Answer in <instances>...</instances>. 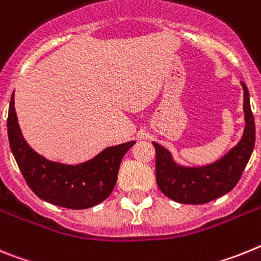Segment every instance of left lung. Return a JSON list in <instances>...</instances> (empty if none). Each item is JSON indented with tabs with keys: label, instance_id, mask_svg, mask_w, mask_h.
I'll use <instances>...</instances> for the list:
<instances>
[{
	"label": "left lung",
	"instance_id": "left-lung-1",
	"mask_svg": "<svg viewBox=\"0 0 261 261\" xmlns=\"http://www.w3.org/2000/svg\"><path fill=\"white\" fill-rule=\"evenodd\" d=\"M244 90V127L239 143L223 158L203 167H184L174 162L171 152L152 142L156 149V182L159 189L178 203L202 205L234 189L242 177L255 146V121L251 112L250 93Z\"/></svg>",
	"mask_w": 261,
	"mask_h": 261
}]
</instances>
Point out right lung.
<instances>
[{"label": "right lung", "mask_w": 261, "mask_h": 261, "mask_svg": "<svg viewBox=\"0 0 261 261\" xmlns=\"http://www.w3.org/2000/svg\"><path fill=\"white\" fill-rule=\"evenodd\" d=\"M10 149L27 185L36 196L67 209H88L110 196L117 182L122 158L135 144L134 140L108 147L98 155L76 165L51 162L36 153L24 140L11 94L8 115Z\"/></svg>", "instance_id": "1"}]
</instances>
